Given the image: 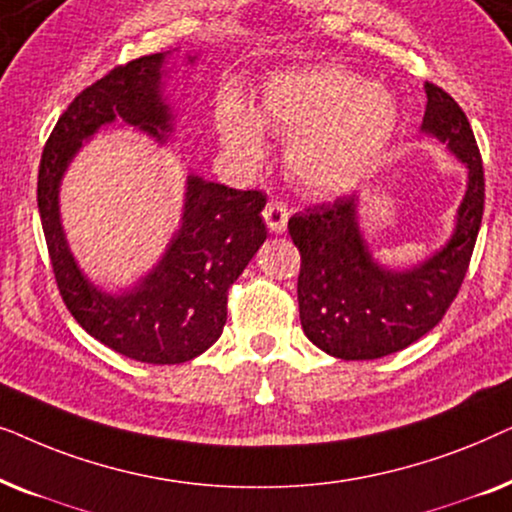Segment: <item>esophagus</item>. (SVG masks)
<instances>
[{"mask_svg":"<svg viewBox=\"0 0 512 512\" xmlns=\"http://www.w3.org/2000/svg\"><path fill=\"white\" fill-rule=\"evenodd\" d=\"M263 219H265V223H268L270 233L282 235L286 230V223H289V207H286L284 202L272 200L263 209Z\"/></svg>","mask_w":512,"mask_h":512,"instance_id":"34e87169","label":"esophagus"}]
</instances>
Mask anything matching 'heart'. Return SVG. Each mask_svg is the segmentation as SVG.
Returning a JSON list of instances; mask_svg holds the SVG:
<instances>
[{
	"label": "heart",
	"instance_id": "heart-1",
	"mask_svg": "<svg viewBox=\"0 0 512 512\" xmlns=\"http://www.w3.org/2000/svg\"><path fill=\"white\" fill-rule=\"evenodd\" d=\"M401 111L384 86L324 67L272 76L258 116L237 97L219 109L223 149L240 163L265 153L263 126L289 135L286 170L312 195H345L366 184L394 142Z\"/></svg>",
	"mask_w": 512,
	"mask_h": 512
}]
</instances>
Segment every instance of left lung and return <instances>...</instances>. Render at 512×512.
Masks as SVG:
<instances>
[{"label": "left lung", "mask_w": 512, "mask_h": 512, "mask_svg": "<svg viewBox=\"0 0 512 512\" xmlns=\"http://www.w3.org/2000/svg\"><path fill=\"white\" fill-rule=\"evenodd\" d=\"M424 137L445 144L466 167V191L445 244L422 261L391 268L361 226L359 195L289 219L300 249V324L312 345L342 361L401 352L443 319L471 261L485 207V174L471 123L443 88L424 83Z\"/></svg>", "instance_id": "obj_1"}]
</instances>
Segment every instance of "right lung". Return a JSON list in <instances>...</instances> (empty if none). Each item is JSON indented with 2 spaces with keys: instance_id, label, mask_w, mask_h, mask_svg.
<instances>
[{
  "instance_id": "right-lung-1",
  "label": "right lung",
  "mask_w": 512,
  "mask_h": 512,
  "mask_svg": "<svg viewBox=\"0 0 512 512\" xmlns=\"http://www.w3.org/2000/svg\"><path fill=\"white\" fill-rule=\"evenodd\" d=\"M174 53L177 48L132 60L76 95L48 137L37 184L41 226L67 310L102 345L153 366L191 361L221 338L228 289L268 237L261 191H235L188 172L179 228L149 272L104 289L76 261L62 226V179L102 128H132L160 146L170 142L177 111L165 88ZM184 60L195 65L198 53Z\"/></svg>"
}]
</instances>
